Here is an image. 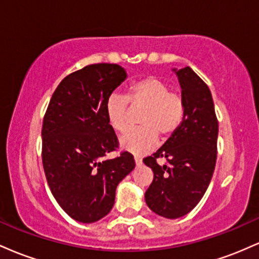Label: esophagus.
I'll use <instances>...</instances> for the list:
<instances>
[{
	"mask_svg": "<svg viewBox=\"0 0 259 259\" xmlns=\"http://www.w3.org/2000/svg\"><path fill=\"white\" fill-rule=\"evenodd\" d=\"M135 163H136V165H141L142 164L141 158H139V157L135 156Z\"/></svg>",
	"mask_w": 259,
	"mask_h": 259,
	"instance_id": "obj_1",
	"label": "esophagus"
}]
</instances>
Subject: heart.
I'll use <instances>...</instances> for the list:
<instances>
[{"instance_id": "1", "label": "heart", "mask_w": 259, "mask_h": 259, "mask_svg": "<svg viewBox=\"0 0 259 259\" xmlns=\"http://www.w3.org/2000/svg\"><path fill=\"white\" fill-rule=\"evenodd\" d=\"M127 103L133 108L144 107L139 117L138 129L129 130L120 138V147L135 154L150 151L158 142L170 138L179 129L185 117V101L179 92L156 76H146L132 82L125 97L113 94L105 105L108 125L123 133L127 126Z\"/></svg>"}]
</instances>
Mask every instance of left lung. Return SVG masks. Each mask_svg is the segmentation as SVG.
Listing matches in <instances>:
<instances>
[{
  "label": "left lung",
  "instance_id": "8db88e82",
  "mask_svg": "<svg viewBox=\"0 0 259 259\" xmlns=\"http://www.w3.org/2000/svg\"><path fill=\"white\" fill-rule=\"evenodd\" d=\"M185 101L179 129L144 163L153 170L145 201L156 214L177 219L196 207L206 192L217 160V119L212 94L190 67L177 72ZM164 158L163 166L157 159Z\"/></svg>",
  "mask_w": 259,
  "mask_h": 259
}]
</instances>
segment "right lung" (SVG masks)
<instances>
[{
	"label": "right lung",
	"instance_id": "add662e5",
	"mask_svg": "<svg viewBox=\"0 0 259 259\" xmlns=\"http://www.w3.org/2000/svg\"><path fill=\"white\" fill-rule=\"evenodd\" d=\"M126 78L118 64H90L59 82L42 123V164L53 197L75 221L94 223L111 212L118 184L135 168L106 120L105 105Z\"/></svg>",
	"mask_w": 259,
	"mask_h": 259
}]
</instances>
